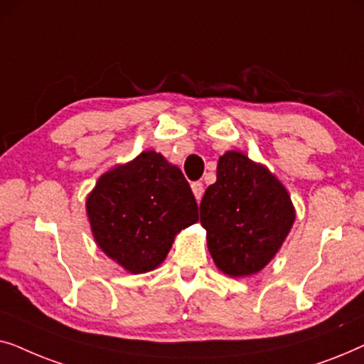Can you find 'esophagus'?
<instances>
[{
	"instance_id": "34e87169",
	"label": "esophagus",
	"mask_w": 364,
	"mask_h": 364,
	"mask_svg": "<svg viewBox=\"0 0 364 364\" xmlns=\"http://www.w3.org/2000/svg\"><path fill=\"white\" fill-rule=\"evenodd\" d=\"M192 192L196 196V200L200 202L202 196H203V183L202 182H193L192 183Z\"/></svg>"
}]
</instances>
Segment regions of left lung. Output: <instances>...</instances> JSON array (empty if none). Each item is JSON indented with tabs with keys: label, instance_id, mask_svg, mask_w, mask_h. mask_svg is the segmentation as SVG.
<instances>
[{
	"label": "left lung",
	"instance_id": "left-lung-1",
	"mask_svg": "<svg viewBox=\"0 0 364 364\" xmlns=\"http://www.w3.org/2000/svg\"><path fill=\"white\" fill-rule=\"evenodd\" d=\"M285 186L263 164L228 151L217 164V181L200 202L207 247L222 273L242 278L265 268L295 222Z\"/></svg>",
	"mask_w": 364,
	"mask_h": 364
}]
</instances>
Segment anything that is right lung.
I'll return each instance as SVG.
<instances>
[{"mask_svg": "<svg viewBox=\"0 0 364 364\" xmlns=\"http://www.w3.org/2000/svg\"><path fill=\"white\" fill-rule=\"evenodd\" d=\"M86 213L97 247L132 275L156 270L177 233L198 220L182 171L156 151L102 173L86 198Z\"/></svg>", "mask_w": 364, "mask_h": 364, "instance_id": "obj_1", "label": "right lung"}]
</instances>
